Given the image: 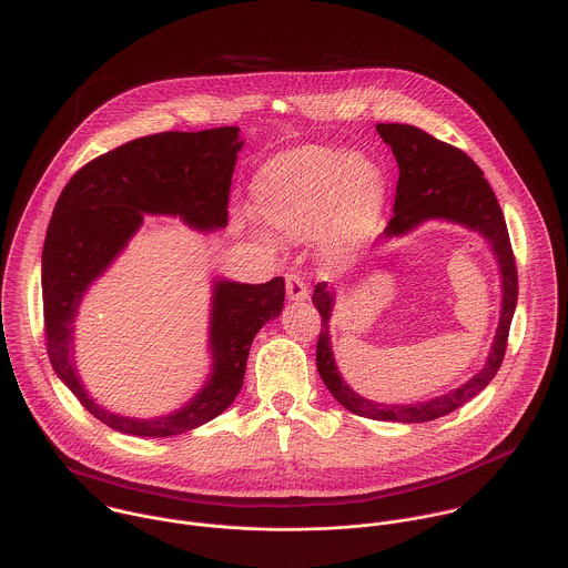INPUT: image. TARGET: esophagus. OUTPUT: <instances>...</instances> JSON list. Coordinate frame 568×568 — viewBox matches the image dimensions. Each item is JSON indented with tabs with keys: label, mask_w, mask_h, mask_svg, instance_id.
<instances>
[{
	"label": "esophagus",
	"mask_w": 568,
	"mask_h": 568,
	"mask_svg": "<svg viewBox=\"0 0 568 568\" xmlns=\"http://www.w3.org/2000/svg\"><path fill=\"white\" fill-rule=\"evenodd\" d=\"M286 295H288L291 302H306L308 300L306 282L300 275H295V273L286 275Z\"/></svg>",
	"instance_id": "esophagus-1"
}]
</instances>
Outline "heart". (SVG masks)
Listing matches in <instances>:
<instances>
[{
  "instance_id": "heart-1",
  "label": "heart",
  "mask_w": 568,
  "mask_h": 568,
  "mask_svg": "<svg viewBox=\"0 0 568 568\" xmlns=\"http://www.w3.org/2000/svg\"><path fill=\"white\" fill-rule=\"evenodd\" d=\"M387 203V176L365 155L306 144L264 163L251 183V212L280 241L322 236L325 255L349 260L372 239Z\"/></svg>"
}]
</instances>
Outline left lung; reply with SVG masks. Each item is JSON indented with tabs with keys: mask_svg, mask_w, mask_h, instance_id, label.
I'll use <instances>...</instances> for the list:
<instances>
[{
	"mask_svg": "<svg viewBox=\"0 0 568 568\" xmlns=\"http://www.w3.org/2000/svg\"><path fill=\"white\" fill-rule=\"evenodd\" d=\"M376 131L383 138V142L392 146L394 158L400 168L394 219L385 230V239L406 236L426 221L455 223L470 232H479L486 239L500 271V317L486 365L462 387L413 405H385L367 400L343 381L329 341V320L336 304V291L327 286V282L315 286L313 304L322 315V332L317 341V369L327 392L334 396L338 405L345 406L356 415L369 419L417 424L437 419L466 405L479 392H484L489 381L496 376L505 356L507 334L516 311L518 275L500 205L489 183L484 179L481 168L464 151L435 140L417 126L376 124Z\"/></svg>",
	"mask_w": 568,
	"mask_h": 568,
	"instance_id": "1",
	"label": "left lung"
}]
</instances>
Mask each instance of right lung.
<instances>
[{
    "label": "right lung",
    "mask_w": 568,
    "mask_h": 568,
    "mask_svg": "<svg viewBox=\"0 0 568 568\" xmlns=\"http://www.w3.org/2000/svg\"><path fill=\"white\" fill-rule=\"evenodd\" d=\"M239 126L199 133L170 131L133 140L82 165L63 187L41 255L48 356L63 385L113 430L135 437L187 433L232 405L243 387L251 343L280 317L284 280L212 282V372L185 405L158 417H129L98 405L82 385L74 358V322L89 286L113 264L144 225V216H179L187 227H227L232 174L244 140Z\"/></svg>",
    "instance_id": "add662e5"
}]
</instances>
